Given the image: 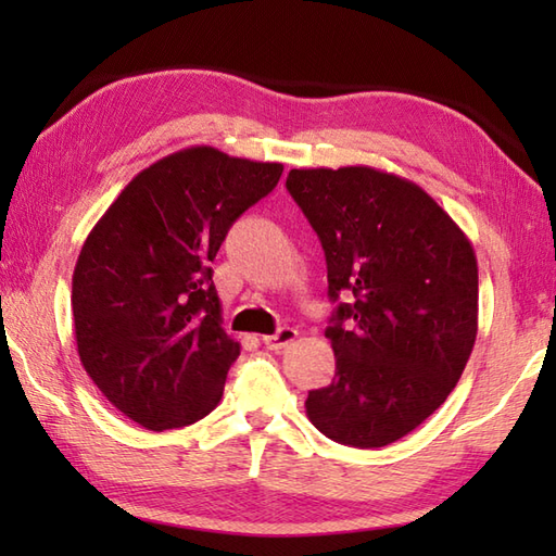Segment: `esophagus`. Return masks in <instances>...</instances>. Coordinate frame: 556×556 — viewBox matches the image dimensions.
I'll return each instance as SVG.
<instances>
[{
    "label": "esophagus",
    "instance_id": "obj_1",
    "mask_svg": "<svg viewBox=\"0 0 556 556\" xmlns=\"http://www.w3.org/2000/svg\"><path fill=\"white\" fill-rule=\"evenodd\" d=\"M296 337H299V332H296V329H293V327H281L277 334L263 337V341H265V346H267L269 351H279V349H285V346L293 344V341H296Z\"/></svg>",
    "mask_w": 556,
    "mask_h": 556
}]
</instances>
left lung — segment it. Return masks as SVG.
Here are the masks:
<instances>
[{
  "instance_id": "1",
  "label": "left lung",
  "mask_w": 556,
  "mask_h": 556,
  "mask_svg": "<svg viewBox=\"0 0 556 556\" xmlns=\"http://www.w3.org/2000/svg\"><path fill=\"white\" fill-rule=\"evenodd\" d=\"M287 188L327 260L332 384L305 413L329 440L377 448L452 394L478 334V260L418 184L375 167L291 169Z\"/></svg>"
}]
</instances>
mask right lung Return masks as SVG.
<instances>
[{
  "label": "right lung",
  "mask_w": 556,
  "mask_h": 556,
  "mask_svg": "<svg viewBox=\"0 0 556 556\" xmlns=\"http://www.w3.org/2000/svg\"><path fill=\"white\" fill-rule=\"evenodd\" d=\"M285 164L193 146L136 174L80 248L76 346L102 396L152 432L219 404L241 344L222 327L210 263Z\"/></svg>",
  "instance_id": "obj_1"
}]
</instances>
